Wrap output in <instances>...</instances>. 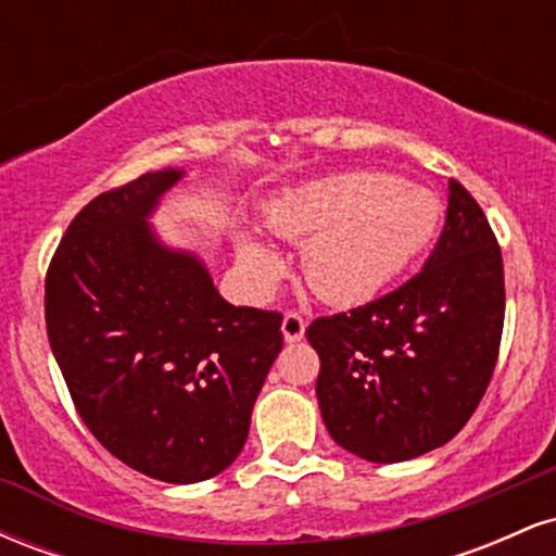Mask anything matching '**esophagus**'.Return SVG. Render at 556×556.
<instances>
[{
	"instance_id": "34e87169",
	"label": "esophagus",
	"mask_w": 556,
	"mask_h": 556,
	"mask_svg": "<svg viewBox=\"0 0 556 556\" xmlns=\"http://www.w3.org/2000/svg\"><path fill=\"white\" fill-rule=\"evenodd\" d=\"M303 334H305V321H303V318H300L298 314H287L282 318V337H285V342L287 344H295V342L303 340Z\"/></svg>"
}]
</instances>
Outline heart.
Returning a JSON list of instances; mask_svg holds the SVG:
<instances>
[{
	"mask_svg": "<svg viewBox=\"0 0 556 556\" xmlns=\"http://www.w3.org/2000/svg\"><path fill=\"white\" fill-rule=\"evenodd\" d=\"M271 232L303 242V274L334 305L374 300L431 245L442 203L431 190L381 172H348L271 198ZM235 258L245 287L266 298L287 269L285 253L253 229H238Z\"/></svg>",
	"mask_w": 556,
	"mask_h": 556,
	"instance_id": "b5f03b06",
	"label": "heart"
}]
</instances>
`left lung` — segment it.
Returning <instances> with one entry per match:
<instances>
[{"label": "left lung", "instance_id": "left-lung-1", "mask_svg": "<svg viewBox=\"0 0 556 556\" xmlns=\"http://www.w3.org/2000/svg\"><path fill=\"white\" fill-rule=\"evenodd\" d=\"M442 238L416 277L316 318V397L329 437L368 463L450 442L486 392L504 324L502 253L476 198L450 180Z\"/></svg>", "mask_w": 556, "mask_h": 556}]
</instances>
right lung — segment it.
I'll return each mask as SVG.
<instances>
[{
    "mask_svg": "<svg viewBox=\"0 0 556 556\" xmlns=\"http://www.w3.org/2000/svg\"><path fill=\"white\" fill-rule=\"evenodd\" d=\"M185 169L96 195L47 271V334L83 424L117 460L164 483L229 468L282 350V316L232 305L206 264L151 216Z\"/></svg>",
    "mask_w": 556,
    "mask_h": 556,
    "instance_id": "add662e5",
    "label": "right lung"
}]
</instances>
